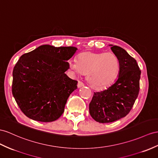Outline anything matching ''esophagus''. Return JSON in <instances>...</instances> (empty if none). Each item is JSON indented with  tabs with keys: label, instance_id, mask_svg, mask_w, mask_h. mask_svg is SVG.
Masks as SVG:
<instances>
[{
	"label": "esophagus",
	"instance_id": "esophagus-1",
	"mask_svg": "<svg viewBox=\"0 0 158 158\" xmlns=\"http://www.w3.org/2000/svg\"><path fill=\"white\" fill-rule=\"evenodd\" d=\"M83 86H84L83 83H82L81 81H79V82H78V84H77L78 88H81V87H83Z\"/></svg>",
	"mask_w": 158,
	"mask_h": 158
}]
</instances>
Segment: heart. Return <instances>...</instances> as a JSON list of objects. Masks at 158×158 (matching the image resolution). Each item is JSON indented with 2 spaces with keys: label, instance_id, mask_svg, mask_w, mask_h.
<instances>
[{
  "label": "heart",
  "instance_id": "b5f03b06",
  "mask_svg": "<svg viewBox=\"0 0 158 158\" xmlns=\"http://www.w3.org/2000/svg\"><path fill=\"white\" fill-rule=\"evenodd\" d=\"M69 69L76 74H87L89 85L95 89L102 90L118 77L120 62L113 52H85L79 55L77 60H70Z\"/></svg>",
  "mask_w": 158,
  "mask_h": 158
}]
</instances>
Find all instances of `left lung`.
<instances>
[{
    "mask_svg": "<svg viewBox=\"0 0 158 158\" xmlns=\"http://www.w3.org/2000/svg\"><path fill=\"white\" fill-rule=\"evenodd\" d=\"M120 62L119 75L106 89L94 92L89 103V114L99 123H111L126 116L139 91L141 71L136 60L118 46L110 44Z\"/></svg>",
    "mask_w": 158,
    "mask_h": 158,
    "instance_id": "obj_1",
    "label": "left lung"
}]
</instances>
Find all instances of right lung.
<instances>
[{
    "mask_svg": "<svg viewBox=\"0 0 158 158\" xmlns=\"http://www.w3.org/2000/svg\"><path fill=\"white\" fill-rule=\"evenodd\" d=\"M77 50L44 44L20 57L13 69L12 92L28 118L51 122L63 114L68 98L77 88V81L65 74L67 60Z\"/></svg>",
    "mask_w": 158,
    "mask_h": 158,
    "instance_id": "right-lung-1",
    "label": "right lung"
}]
</instances>
